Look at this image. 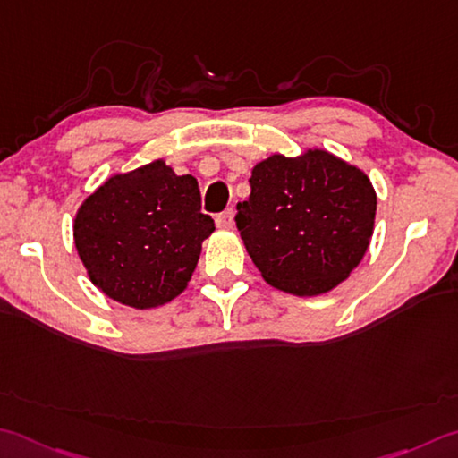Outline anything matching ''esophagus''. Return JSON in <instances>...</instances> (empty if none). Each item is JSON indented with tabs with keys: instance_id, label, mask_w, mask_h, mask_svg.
<instances>
[{
	"instance_id": "obj_1",
	"label": "esophagus",
	"mask_w": 458,
	"mask_h": 458,
	"mask_svg": "<svg viewBox=\"0 0 458 458\" xmlns=\"http://www.w3.org/2000/svg\"><path fill=\"white\" fill-rule=\"evenodd\" d=\"M216 226L220 230H232V228H234V212L226 210V212L218 214V216H216Z\"/></svg>"
}]
</instances>
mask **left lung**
Listing matches in <instances>:
<instances>
[{
	"mask_svg": "<svg viewBox=\"0 0 458 458\" xmlns=\"http://www.w3.org/2000/svg\"><path fill=\"white\" fill-rule=\"evenodd\" d=\"M236 226L272 288L311 298L345 282L369 248L377 194L360 166L324 148L254 165Z\"/></svg>",
	"mask_w": 458,
	"mask_h": 458,
	"instance_id": "obj_1",
	"label": "left lung"
}]
</instances>
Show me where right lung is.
Masks as SVG:
<instances>
[{
  "mask_svg": "<svg viewBox=\"0 0 458 458\" xmlns=\"http://www.w3.org/2000/svg\"><path fill=\"white\" fill-rule=\"evenodd\" d=\"M212 232L196 178L176 176L163 158L106 178L73 220L89 280L134 310H155L181 295Z\"/></svg>",
  "mask_w": 458,
  "mask_h": 458,
  "instance_id": "1",
  "label": "right lung"
}]
</instances>
